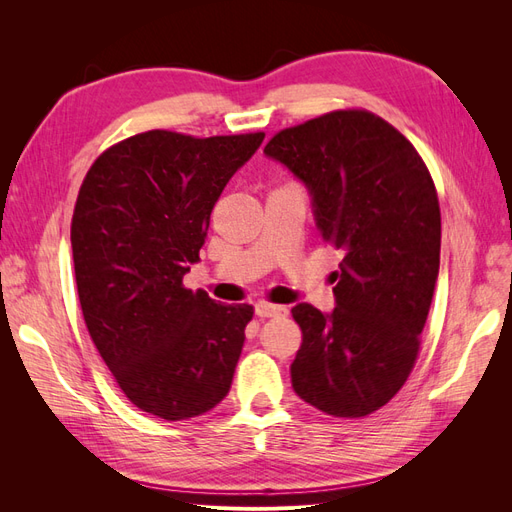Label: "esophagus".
Wrapping results in <instances>:
<instances>
[{
  "mask_svg": "<svg viewBox=\"0 0 512 512\" xmlns=\"http://www.w3.org/2000/svg\"><path fill=\"white\" fill-rule=\"evenodd\" d=\"M256 314L260 318H273V316H286L288 307L286 305H275L269 301H258L256 303Z\"/></svg>",
  "mask_w": 512,
  "mask_h": 512,
  "instance_id": "esophagus-1",
  "label": "esophagus"
}]
</instances>
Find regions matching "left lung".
I'll list each match as a JSON object with an SVG mask.
<instances>
[{
  "instance_id": "obj_1",
  "label": "left lung",
  "mask_w": 512,
  "mask_h": 512,
  "mask_svg": "<svg viewBox=\"0 0 512 512\" xmlns=\"http://www.w3.org/2000/svg\"><path fill=\"white\" fill-rule=\"evenodd\" d=\"M269 158L314 198L322 239L344 252L333 314L292 307L303 344L292 389L309 406L361 418L406 384L440 269V203L429 168L382 117L346 108L277 132Z\"/></svg>"
}]
</instances>
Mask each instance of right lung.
Listing matches in <instances>:
<instances>
[{"label": "right lung", "instance_id": "add662e5", "mask_svg": "<svg viewBox=\"0 0 512 512\" xmlns=\"http://www.w3.org/2000/svg\"><path fill=\"white\" fill-rule=\"evenodd\" d=\"M265 132L149 130L108 147L76 198L70 241L87 331L132 404L185 421L226 397L254 307L183 286L213 205Z\"/></svg>", "mask_w": 512, "mask_h": 512}]
</instances>
